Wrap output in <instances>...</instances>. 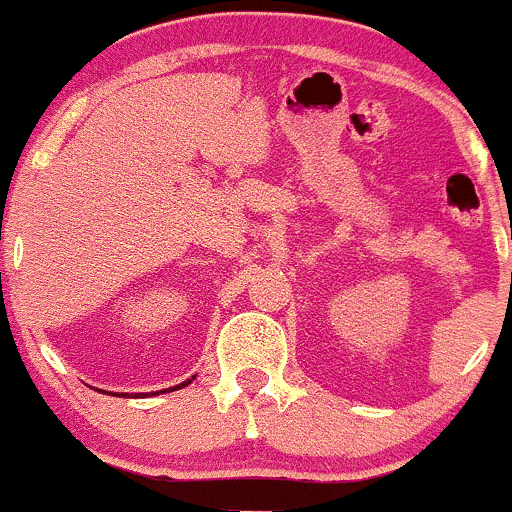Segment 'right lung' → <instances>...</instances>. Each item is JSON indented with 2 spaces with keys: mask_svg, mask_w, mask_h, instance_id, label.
Here are the masks:
<instances>
[{
  "mask_svg": "<svg viewBox=\"0 0 512 512\" xmlns=\"http://www.w3.org/2000/svg\"><path fill=\"white\" fill-rule=\"evenodd\" d=\"M192 383V380H185V383H182V385H178V387H185V385H190ZM125 395H127V392H125Z\"/></svg>",
  "mask_w": 512,
  "mask_h": 512,
  "instance_id": "obj_1",
  "label": "right lung"
}]
</instances>
